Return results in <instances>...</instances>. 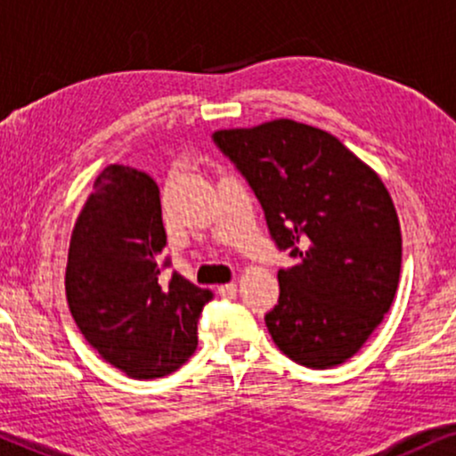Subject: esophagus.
Returning <instances> with one entry per match:
<instances>
[{
  "label": "esophagus",
  "mask_w": 456,
  "mask_h": 456,
  "mask_svg": "<svg viewBox=\"0 0 456 456\" xmlns=\"http://www.w3.org/2000/svg\"><path fill=\"white\" fill-rule=\"evenodd\" d=\"M235 294H238V285H235V282H224V285H218V296L235 297Z\"/></svg>",
  "instance_id": "obj_1"
}]
</instances>
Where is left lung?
Listing matches in <instances>:
<instances>
[{
	"instance_id": "1",
	"label": "left lung",
	"mask_w": 456,
	"mask_h": 456,
	"mask_svg": "<svg viewBox=\"0 0 456 456\" xmlns=\"http://www.w3.org/2000/svg\"><path fill=\"white\" fill-rule=\"evenodd\" d=\"M296 265L279 270L272 341L308 369L343 364L390 311L401 274V224L381 177L337 137L294 119L216 130Z\"/></svg>"
}]
</instances>
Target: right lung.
<instances>
[{"label":"right lung","instance_id":"1","mask_svg":"<svg viewBox=\"0 0 456 456\" xmlns=\"http://www.w3.org/2000/svg\"><path fill=\"white\" fill-rule=\"evenodd\" d=\"M165 246L156 182L133 167H104L72 229L66 300L86 341L133 379L180 369L212 300L177 272L165 279Z\"/></svg>","mask_w":456,"mask_h":456}]
</instances>
